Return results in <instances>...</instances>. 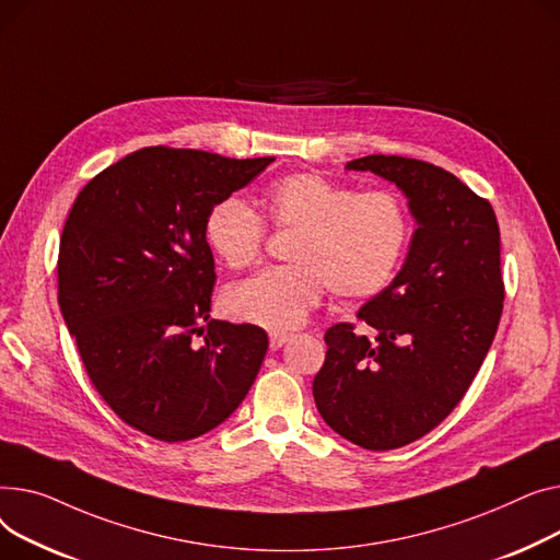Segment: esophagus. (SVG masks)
<instances>
[{"instance_id":"34e87169","label":"esophagus","mask_w":560,"mask_h":560,"mask_svg":"<svg viewBox=\"0 0 560 560\" xmlns=\"http://www.w3.org/2000/svg\"><path fill=\"white\" fill-rule=\"evenodd\" d=\"M289 339H291V337H289L287 332H271V337H269L271 350H278V348H282V346H284Z\"/></svg>"}]
</instances>
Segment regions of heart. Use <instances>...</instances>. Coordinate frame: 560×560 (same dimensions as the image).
<instances>
[{"label":"heart","instance_id":"heart-1","mask_svg":"<svg viewBox=\"0 0 560 560\" xmlns=\"http://www.w3.org/2000/svg\"><path fill=\"white\" fill-rule=\"evenodd\" d=\"M265 208L278 228L299 230L289 246V267L259 271L230 287L225 312L271 332L303 325L323 289L341 301L369 299L396 276L411 233L409 212L398 194L357 191L303 172L276 180ZM267 223L237 196L217 201L206 217V240L230 269L259 257Z\"/></svg>","mask_w":560,"mask_h":560}]
</instances>
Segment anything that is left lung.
Segmentation results:
<instances>
[{"label": "left lung", "instance_id": "8db88e82", "mask_svg": "<svg viewBox=\"0 0 560 560\" xmlns=\"http://www.w3.org/2000/svg\"><path fill=\"white\" fill-rule=\"evenodd\" d=\"M396 185L416 230L398 276L357 312L366 332H325L314 377L323 420L364 450H396L462 402L495 339L504 282L490 203L430 162L366 155L346 164Z\"/></svg>", "mask_w": 560, "mask_h": 560}]
</instances>
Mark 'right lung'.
<instances>
[{
    "label": "right lung",
    "instance_id": "1",
    "mask_svg": "<svg viewBox=\"0 0 560 560\" xmlns=\"http://www.w3.org/2000/svg\"><path fill=\"white\" fill-rule=\"evenodd\" d=\"M273 160L140 149L94 176L65 221V325L94 388L147 436L178 443L214 430L259 373L267 332L210 318L206 217Z\"/></svg>",
    "mask_w": 560,
    "mask_h": 560
}]
</instances>
